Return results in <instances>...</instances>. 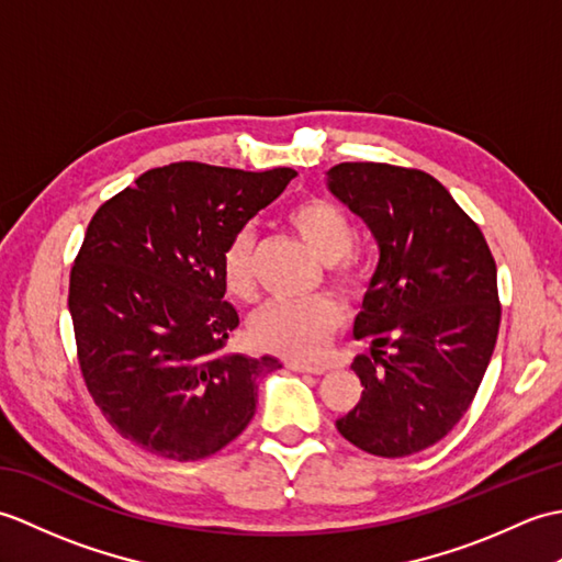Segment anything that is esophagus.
Returning <instances> with one entry per match:
<instances>
[{
	"mask_svg": "<svg viewBox=\"0 0 562 562\" xmlns=\"http://www.w3.org/2000/svg\"><path fill=\"white\" fill-rule=\"evenodd\" d=\"M284 367L292 369V372H302V374H324L328 372V367L324 364H308V362H300V360H288Z\"/></svg>",
	"mask_w": 562,
	"mask_h": 562,
	"instance_id": "esophagus-1",
	"label": "esophagus"
}]
</instances>
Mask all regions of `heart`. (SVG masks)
Returning <instances> with one entry per match:
<instances>
[{"label": "heart", "mask_w": 562, "mask_h": 562, "mask_svg": "<svg viewBox=\"0 0 562 562\" xmlns=\"http://www.w3.org/2000/svg\"><path fill=\"white\" fill-rule=\"evenodd\" d=\"M288 220L302 241L328 262L330 282L345 294L362 290L367 278L364 260L352 250L355 226L336 202L326 198H304L290 210ZM254 232L244 226L232 234L222 248V280L229 294L250 300L256 290L254 278ZM342 326V308L330 296H314L306 302L274 300L262 304L250 316V338L262 350L312 360L326 350L330 338Z\"/></svg>", "instance_id": "b5f03b06"}]
</instances>
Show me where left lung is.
I'll return each mask as SVG.
<instances>
[{
	"instance_id": "8db88e82",
	"label": "left lung",
	"mask_w": 562,
	"mask_h": 562,
	"mask_svg": "<svg viewBox=\"0 0 562 562\" xmlns=\"http://www.w3.org/2000/svg\"><path fill=\"white\" fill-rule=\"evenodd\" d=\"M328 188L379 244L355 318V338L372 345L352 362L364 391L336 427L374 457H411L449 435L479 393L503 314L495 258L479 224L420 169L345 161Z\"/></svg>"
}]
</instances>
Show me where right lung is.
<instances>
[{"label": "right lung", "mask_w": 562, "mask_h": 562, "mask_svg": "<svg viewBox=\"0 0 562 562\" xmlns=\"http://www.w3.org/2000/svg\"><path fill=\"white\" fill-rule=\"evenodd\" d=\"M294 169L178 161L142 173L89 222L69 272L77 360L93 403L135 447L207 459L244 432L274 357L224 352L238 326L222 248Z\"/></svg>", "instance_id": "right-lung-1"}]
</instances>
